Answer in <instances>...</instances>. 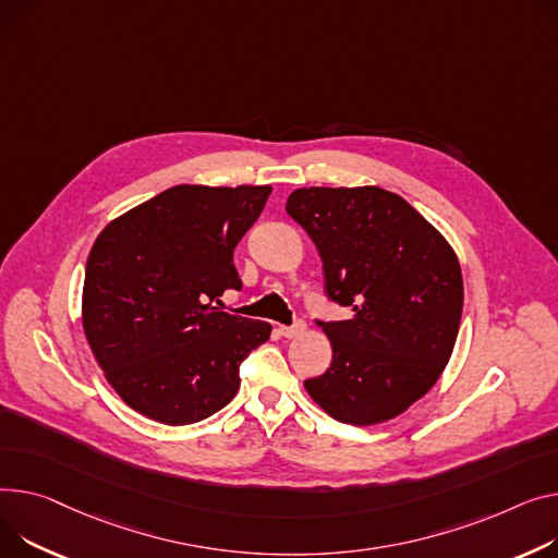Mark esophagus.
<instances>
[{"label":"esophagus","mask_w":558,"mask_h":558,"mask_svg":"<svg viewBox=\"0 0 558 558\" xmlns=\"http://www.w3.org/2000/svg\"><path fill=\"white\" fill-rule=\"evenodd\" d=\"M307 329V325L303 320H295L293 325H280V333L284 339H293V337H301V333Z\"/></svg>","instance_id":"obj_1"}]
</instances>
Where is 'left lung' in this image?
<instances>
[{"instance_id":"obj_1","label":"left lung","mask_w":558,"mask_h":558,"mask_svg":"<svg viewBox=\"0 0 558 558\" xmlns=\"http://www.w3.org/2000/svg\"><path fill=\"white\" fill-rule=\"evenodd\" d=\"M287 213L316 244L329 301L348 320H316L331 343L327 373L310 397L343 424L401 415L447 367L462 318L458 255L444 235L395 193L299 189Z\"/></svg>"}]
</instances>
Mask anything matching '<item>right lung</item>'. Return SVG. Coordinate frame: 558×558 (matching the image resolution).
Returning a JSON list of instances; mask_svg holds the SVG:
<instances>
[{"instance_id":"add662e5","label":"right lung","mask_w":558,"mask_h":558,"mask_svg":"<svg viewBox=\"0 0 558 558\" xmlns=\"http://www.w3.org/2000/svg\"><path fill=\"white\" fill-rule=\"evenodd\" d=\"M269 195L271 185L181 183L96 238L83 287L85 337L136 413L185 426L235 397L240 365L269 341L271 325L213 303L242 287L233 251Z\"/></svg>"}]
</instances>
